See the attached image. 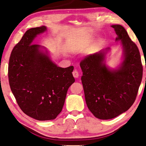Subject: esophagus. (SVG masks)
I'll use <instances>...</instances> for the list:
<instances>
[{"instance_id":"34e87169","label":"esophagus","mask_w":146,"mask_h":146,"mask_svg":"<svg viewBox=\"0 0 146 146\" xmlns=\"http://www.w3.org/2000/svg\"><path fill=\"white\" fill-rule=\"evenodd\" d=\"M73 75L75 78H78L79 76V73L78 72L77 70H74L73 72Z\"/></svg>"}]
</instances>
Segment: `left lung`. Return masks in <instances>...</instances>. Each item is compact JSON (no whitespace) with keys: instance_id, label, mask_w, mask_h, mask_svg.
<instances>
[{"instance_id":"left-lung-1","label":"left lung","mask_w":146,"mask_h":146,"mask_svg":"<svg viewBox=\"0 0 146 146\" xmlns=\"http://www.w3.org/2000/svg\"><path fill=\"white\" fill-rule=\"evenodd\" d=\"M123 49V60L117 70L104 63L107 48L81 60V77L86 104L97 118L108 120L127 111L135 101L141 83L143 67L139 50L127 31L119 24L112 25Z\"/></svg>"}]
</instances>
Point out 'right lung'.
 <instances>
[{"instance_id":"1","label":"right lung","mask_w":146,"mask_h":146,"mask_svg":"<svg viewBox=\"0 0 146 146\" xmlns=\"http://www.w3.org/2000/svg\"><path fill=\"white\" fill-rule=\"evenodd\" d=\"M46 26L28 29L11 51L8 78L11 90L20 108L38 120L56 118L61 112L68 88L75 82L73 66L58 67L42 47L33 44Z\"/></svg>"}]
</instances>
